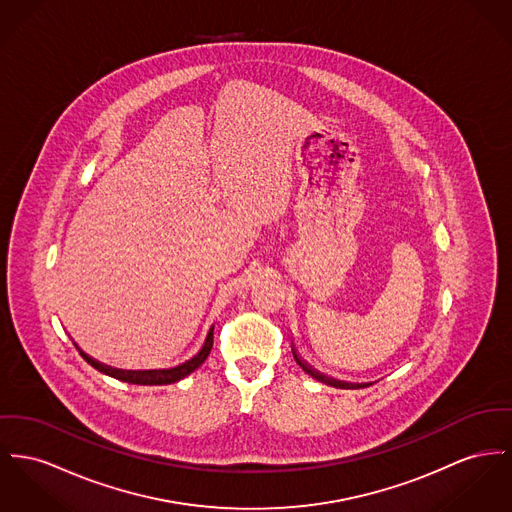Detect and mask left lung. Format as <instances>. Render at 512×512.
I'll return each mask as SVG.
<instances>
[{
	"label": "left lung",
	"instance_id": "left-lung-1",
	"mask_svg": "<svg viewBox=\"0 0 512 512\" xmlns=\"http://www.w3.org/2000/svg\"><path fill=\"white\" fill-rule=\"evenodd\" d=\"M291 351H293V357H295L297 365H299L307 375L312 376V378H316L318 382H324V384L334 386V388H363V386H369V384H351V382H341V380H336V378H330V376L322 375V373H318L316 369H312L305 359H301V357H299V353H297L295 345L291 347Z\"/></svg>",
	"mask_w": 512,
	"mask_h": 512
}]
</instances>
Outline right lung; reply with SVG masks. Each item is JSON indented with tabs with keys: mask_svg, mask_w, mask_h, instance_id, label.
Wrapping results in <instances>:
<instances>
[{
	"mask_svg": "<svg viewBox=\"0 0 512 512\" xmlns=\"http://www.w3.org/2000/svg\"><path fill=\"white\" fill-rule=\"evenodd\" d=\"M213 328H215V326L209 328V332H207V336H205V341L202 343L200 351H198L192 359H188V361H184L182 365L172 367V369H159V371H122V369H112V367H108V365H103V363L95 361L93 357H89V355H87L85 351H81L79 347H77V351H79V355H81L91 367H95L99 373L112 376V378L122 380V382H128V384L161 386V384L178 382L180 378L194 373V371L204 363L205 359H207V355H209V351H211V347H213Z\"/></svg>",
	"mask_w": 512,
	"mask_h": 512,
	"instance_id": "1",
	"label": "right lung"
}]
</instances>
